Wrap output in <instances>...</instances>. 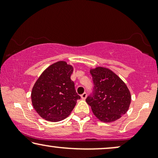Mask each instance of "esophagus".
Listing matches in <instances>:
<instances>
[{
	"label": "esophagus",
	"mask_w": 158,
	"mask_h": 158,
	"mask_svg": "<svg viewBox=\"0 0 158 158\" xmlns=\"http://www.w3.org/2000/svg\"><path fill=\"white\" fill-rule=\"evenodd\" d=\"M86 97H87V94H86L85 92L83 93V94L81 95V98H83V99H85Z\"/></svg>",
	"instance_id": "esophagus-1"
}]
</instances>
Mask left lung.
<instances>
[{
	"mask_svg": "<svg viewBox=\"0 0 158 158\" xmlns=\"http://www.w3.org/2000/svg\"><path fill=\"white\" fill-rule=\"evenodd\" d=\"M94 89L85 101L94 115L103 122L117 120L128 111L130 92L126 84L111 70L96 68L90 70Z\"/></svg>",
	"mask_w": 158,
	"mask_h": 158,
	"instance_id": "left-lung-1",
	"label": "left lung"
}]
</instances>
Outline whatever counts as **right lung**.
<instances>
[{
  "mask_svg": "<svg viewBox=\"0 0 158 158\" xmlns=\"http://www.w3.org/2000/svg\"><path fill=\"white\" fill-rule=\"evenodd\" d=\"M73 71L65 62H57L47 68L34 84L32 104L43 118L49 122L64 119L81 98L70 79Z\"/></svg>",
  "mask_w": 158,
  "mask_h": 158,
  "instance_id": "obj_1",
  "label": "right lung"
}]
</instances>
